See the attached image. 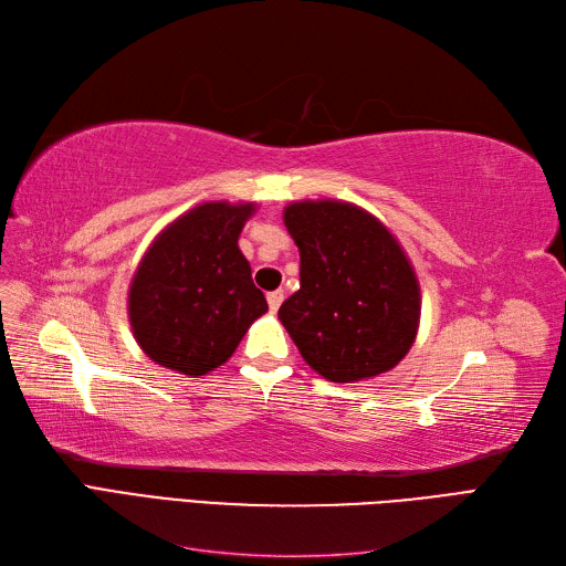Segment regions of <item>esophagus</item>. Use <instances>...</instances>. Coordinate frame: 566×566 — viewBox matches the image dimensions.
<instances>
[{"mask_svg": "<svg viewBox=\"0 0 566 566\" xmlns=\"http://www.w3.org/2000/svg\"><path fill=\"white\" fill-rule=\"evenodd\" d=\"M266 302H269L271 314H276L279 306L283 304V293H281V290H273V293H269V295H266Z\"/></svg>", "mask_w": 566, "mask_h": 566, "instance_id": "1", "label": "esophagus"}]
</instances>
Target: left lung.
<instances>
[{
  "label": "left lung",
  "mask_w": 566,
  "mask_h": 566,
  "mask_svg": "<svg viewBox=\"0 0 566 566\" xmlns=\"http://www.w3.org/2000/svg\"><path fill=\"white\" fill-rule=\"evenodd\" d=\"M300 248V290L279 318L300 354L331 382L387 373L413 347L420 283L382 221L345 200H297L283 210Z\"/></svg>",
  "instance_id": "8db88e82"
}]
</instances>
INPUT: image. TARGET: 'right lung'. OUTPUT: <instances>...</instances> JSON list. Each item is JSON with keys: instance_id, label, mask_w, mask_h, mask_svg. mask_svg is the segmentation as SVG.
<instances>
[{"instance_id": "obj_1", "label": "right lung", "mask_w": 566, "mask_h": 566, "mask_svg": "<svg viewBox=\"0 0 566 566\" xmlns=\"http://www.w3.org/2000/svg\"><path fill=\"white\" fill-rule=\"evenodd\" d=\"M254 210V202H200L153 238L127 295L134 339L150 361L188 378L208 375L269 312L238 248Z\"/></svg>"}]
</instances>
